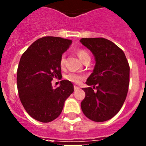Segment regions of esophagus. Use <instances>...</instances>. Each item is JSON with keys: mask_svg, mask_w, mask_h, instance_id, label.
Instances as JSON below:
<instances>
[{"mask_svg": "<svg viewBox=\"0 0 146 146\" xmlns=\"http://www.w3.org/2000/svg\"><path fill=\"white\" fill-rule=\"evenodd\" d=\"M74 91H77V90H79V89H80V88L78 87V86H74Z\"/></svg>", "mask_w": 146, "mask_h": 146, "instance_id": "esophagus-1", "label": "esophagus"}]
</instances>
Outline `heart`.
I'll use <instances>...</instances> for the list:
<instances>
[{"mask_svg": "<svg viewBox=\"0 0 146 146\" xmlns=\"http://www.w3.org/2000/svg\"><path fill=\"white\" fill-rule=\"evenodd\" d=\"M77 55L79 58L82 60V62L86 61V60H88V59H91L90 57V55L88 54V52L87 51H86L85 50H79L77 51ZM65 60H66V57L65 55H62L60 59V66L61 67H63L65 64ZM65 79L66 80H69L72 82H74L76 84H79L82 82V80H83V77L82 75L79 74H76V73H69L67 74L66 75H65Z\"/></svg>", "mask_w": 146, "mask_h": 146, "instance_id": "1", "label": "heart"}]
</instances>
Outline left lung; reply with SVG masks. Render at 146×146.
Returning a JSON list of instances; mask_svg holds the SVG:
<instances>
[{
  "label": "left lung",
  "instance_id": "1",
  "mask_svg": "<svg viewBox=\"0 0 146 146\" xmlns=\"http://www.w3.org/2000/svg\"><path fill=\"white\" fill-rule=\"evenodd\" d=\"M80 42L94 54L96 64L83 88L81 102L87 118L96 122L114 117L123 106L129 85V65L123 50L104 38H82ZM96 88V91L94 88Z\"/></svg>",
  "mask_w": 146,
  "mask_h": 146
}]
</instances>
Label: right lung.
Returning a JSON list of instances; mask_svg holds the SVG:
<instances>
[{"label":"right lung","mask_w":146,"mask_h":146,"mask_svg":"<svg viewBox=\"0 0 146 146\" xmlns=\"http://www.w3.org/2000/svg\"><path fill=\"white\" fill-rule=\"evenodd\" d=\"M72 40L44 36L35 41L22 55L17 69L19 97L27 113L36 121L48 123L60 115L66 99L74 91L69 80L53 88V78L61 77L60 59Z\"/></svg>","instance_id":"right-lung-1"}]
</instances>
